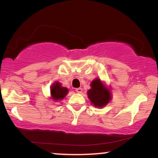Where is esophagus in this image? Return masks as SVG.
Listing matches in <instances>:
<instances>
[{"instance_id":"obj_1","label":"esophagus","mask_w":158,"mask_h":158,"mask_svg":"<svg viewBox=\"0 0 158 158\" xmlns=\"http://www.w3.org/2000/svg\"><path fill=\"white\" fill-rule=\"evenodd\" d=\"M76 91H77V93L80 94V93H81V92H82V88H77V89H76Z\"/></svg>"}]
</instances>
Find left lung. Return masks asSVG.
Wrapping results in <instances>:
<instances>
[{
	"mask_svg": "<svg viewBox=\"0 0 158 158\" xmlns=\"http://www.w3.org/2000/svg\"><path fill=\"white\" fill-rule=\"evenodd\" d=\"M90 88L88 91V99L95 107L102 108L111 99L109 90L102 84L99 79H95L90 84Z\"/></svg>",
	"mask_w": 158,
	"mask_h": 158,
	"instance_id": "obj_1",
	"label": "left lung"
}]
</instances>
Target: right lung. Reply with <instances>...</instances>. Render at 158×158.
<instances>
[{
	"label": "right lung",
	"mask_w": 158,
	"mask_h": 158,
	"mask_svg": "<svg viewBox=\"0 0 158 158\" xmlns=\"http://www.w3.org/2000/svg\"><path fill=\"white\" fill-rule=\"evenodd\" d=\"M68 93V90L67 88L61 87V85L59 82H56L51 86L50 88V94L52 100L57 101L62 100Z\"/></svg>",
	"instance_id": "add662e5"
}]
</instances>
